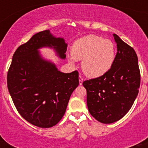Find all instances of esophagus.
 Returning <instances> with one entry per match:
<instances>
[{
    "label": "esophagus",
    "mask_w": 148,
    "mask_h": 148,
    "mask_svg": "<svg viewBox=\"0 0 148 148\" xmlns=\"http://www.w3.org/2000/svg\"><path fill=\"white\" fill-rule=\"evenodd\" d=\"M83 81H84L83 78H82V77L81 76V75H79V84H80V85H82Z\"/></svg>",
    "instance_id": "1"
}]
</instances>
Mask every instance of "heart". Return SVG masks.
<instances>
[{"mask_svg": "<svg viewBox=\"0 0 148 148\" xmlns=\"http://www.w3.org/2000/svg\"><path fill=\"white\" fill-rule=\"evenodd\" d=\"M69 60H82V68L85 75L98 78L108 73L116 59V47L109 39L90 35L73 43Z\"/></svg>", "mask_w": 148, "mask_h": 148, "instance_id": "obj_1", "label": "heart"}]
</instances>
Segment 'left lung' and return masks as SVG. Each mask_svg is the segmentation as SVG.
Masks as SVG:
<instances>
[{
	"instance_id": "1",
	"label": "left lung",
	"mask_w": 148,
	"mask_h": 148,
	"mask_svg": "<svg viewBox=\"0 0 148 148\" xmlns=\"http://www.w3.org/2000/svg\"><path fill=\"white\" fill-rule=\"evenodd\" d=\"M117 44L116 59L102 76L83 82L87 90V108L97 121L111 124L130 110L140 87V70L133 47L113 34Z\"/></svg>"
}]
</instances>
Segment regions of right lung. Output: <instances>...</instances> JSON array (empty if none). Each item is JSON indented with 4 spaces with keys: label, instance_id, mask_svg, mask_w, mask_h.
<instances>
[{
    "label": "right lung",
    "instance_id": "1",
    "mask_svg": "<svg viewBox=\"0 0 148 148\" xmlns=\"http://www.w3.org/2000/svg\"><path fill=\"white\" fill-rule=\"evenodd\" d=\"M51 47L64 59L67 44L44 30L18 47L7 73V87L21 116L30 124L48 128L59 122L70 95L79 84L77 70L58 71L53 63L44 60L38 49Z\"/></svg>",
    "mask_w": 148,
    "mask_h": 148
}]
</instances>
